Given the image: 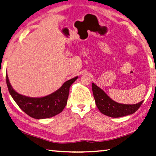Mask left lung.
<instances>
[{"instance_id": "obj_1", "label": "left lung", "mask_w": 156, "mask_h": 156, "mask_svg": "<svg viewBox=\"0 0 156 156\" xmlns=\"http://www.w3.org/2000/svg\"><path fill=\"white\" fill-rule=\"evenodd\" d=\"M92 89L99 110L103 114L112 118H120L133 114L141 107L143 102V101H141L136 104H122L112 100L104 90L95 84L92 83Z\"/></svg>"}]
</instances>
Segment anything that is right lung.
I'll list each match as a JSON object with an SVG mask.
<instances>
[{
	"instance_id": "obj_1",
	"label": "right lung",
	"mask_w": 156,
	"mask_h": 156,
	"mask_svg": "<svg viewBox=\"0 0 156 156\" xmlns=\"http://www.w3.org/2000/svg\"><path fill=\"white\" fill-rule=\"evenodd\" d=\"M78 76L64 82L59 89L47 96L30 97L16 92L6 75V82L12 98L26 114L37 120L49 118L60 114L67 104L69 87L78 79Z\"/></svg>"
}]
</instances>
